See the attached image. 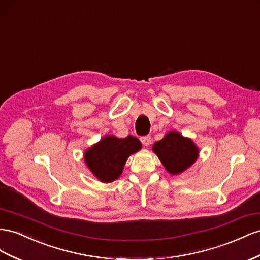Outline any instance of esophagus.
<instances>
[{
  "label": "esophagus",
  "mask_w": 260,
  "mask_h": 260,
  "mask_svg": "<svg viewBox=\"0 0 260 260\" xmlns=\"http://www.w3.org/2000/svg\"><path fill=\"white\" fill-rule=\"evenodd\" d=\"M141 142H142V144L143 145H145V146H147V145H150L151 144V137L150 136H145V137H141Z\"/></svg>",
  "instance_id": "esophagus-1"
}]
</instances>
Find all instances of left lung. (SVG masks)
I'll use <instances>...</instances> for the list:
<instances>
[{
    "label": "left lung",
    "mask_w": 260,
    "mask_h": 260,
    "mask_svg": "<svg viewBox=\"0 0 260 260\" xmlns=\"http://www.w3.org/2000/svg\"><path fill=\"white\" fill-rule=\"evenodd\" d=\"M166 171L178 175L190 167L198 158L199 150L191 139L182 137L177 131H170L152 147Z\"/></svg>",
    "instance_id": "8db88e82"
}]
</instances>
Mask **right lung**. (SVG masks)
Segmentation results:
<instances>
[{"label":"right lung","mask_w":260,"mask_h":260,"mask_svg":"<svg viewBox=\"0 0 260 260\" xmlns=\"http://www.w3.org/2000/svg\"><path fill=\"white\" fill-rule=\"evenodd\" d=\"M141 147V142L136 137L119 139L107 136L85 151L84 160L97 179L111 182L120 176L128 157Z\"/></svg>","instance_id":"obj_1"}]
</instances>
